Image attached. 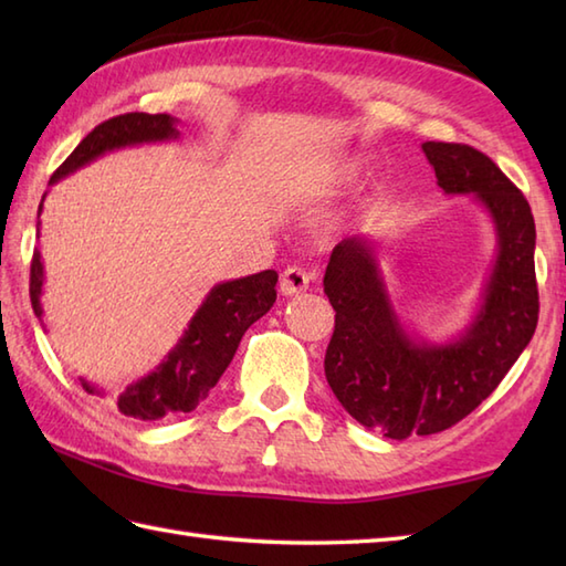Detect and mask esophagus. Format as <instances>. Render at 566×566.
I'll use <instances>...</instances> for the list:
<instances>
[{"label": "esophagus", "mask_w": 566, "mask_h": 566, "mask_svg": "<svg viewBox=\"0 0 566 566\" xmlns=\"http://www.w3.org/2000/svg\"><path fill=\"white\" fill-rule=\"evenodd\" d=\"M308 290V274L302 268H286L280 276V292L284 296H296Z\"/></svg>", "instance_id": "obj_1"}]
</instances>
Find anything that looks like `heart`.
Instances as JSON below:
<instances>
[{"label":"heart","instance_id":"1","mask_svg":"<svg viewBox=\"0 0 566 566\" xmlns=\"http://www.w3.org/2000/svg\"><path fill=\"white\" fill-rule=\"evenodd\" d=\"M357 172H359L357 163H343V165L338 167V177L345 179V182H350V179H355Z\"/></svg>","mask_w":566,"mask_h":566}]
</instances>
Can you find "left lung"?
<instances>
[{"mask_svg":"<svg viewBox=\"0 0 566 566\" xmlns=\"http://www.w3.org/2000/svg\"><path fill=\"white\" fill-rule=\"evenodd\" d=\"M420 150L444 195H469L486 211L496 258L467 326L426 340L394 306L375 240L350 235L333 248L323 276L335 311L326 379L357 423L391 440L432 436L472 413L531 343L539 311L535 221L518 187L460 143Z\"/></svg>","mask_w":566,"mask_h":566,"instance_id":"1","label":"left lung"}]
</instances>
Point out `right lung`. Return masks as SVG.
<instances>
[{"label":"right lung","instance_id":"add662e5","mask_svg":"<svg viewBox=\"0 0 566 566\" xmlns=\"http://www.w3.org/2000/svg\"><path fill=\"white\" fill-rule=\"evenodd\" d=\"M179 118L170 114H122L99 124L82 138L80 146L70 153V158L53 172L48 187L60 179L77 172L80 167L94 163L106 153L148 146V143H167L179 138ZM48 195V191H45ZM45 195L39 203V223L35 233L41 238V211ZM276 276L274 270L240 276L211 286L203 296L201 306L189 318L182 338L175 343L163 363L148 375L130 381L118 394V411L136 420H158L167 413H189L199 401L209 396L221 379L226 367L238 350L245 331L262 318L276 302ZM43 282L45 268L41 250H33L31 260V306L33 314L43 323ZM82 389L94 396H104L99 387L80 377Z\"/></svg>","mask_w":566,"mask_h":566}]
</instances>
